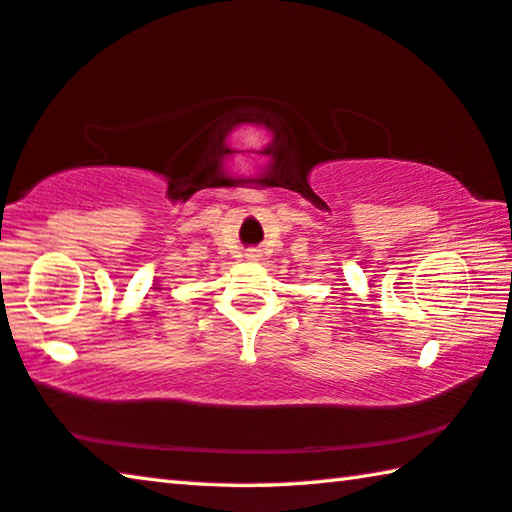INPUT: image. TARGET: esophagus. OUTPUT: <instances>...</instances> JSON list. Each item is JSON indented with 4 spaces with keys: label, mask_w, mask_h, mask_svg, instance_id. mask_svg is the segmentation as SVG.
Listing matches in <instances>:
<instances>
[{
    "label": "esophagus",
    "mask_w": 512,
    "mask_h": 512,
    "mask_svg": "<svg viewBox=\"0 0 512 512\" xmlns=\"http://www.w3.org/2000/svg\"><path fill=\"white\" fill-rule=\"evenodd\" d=\"M257 257H259V255L255 253V250H250V253H248V259H257Z\"/></svg>",
    "instance_id": "esophagus-1"
}]
</instances>
